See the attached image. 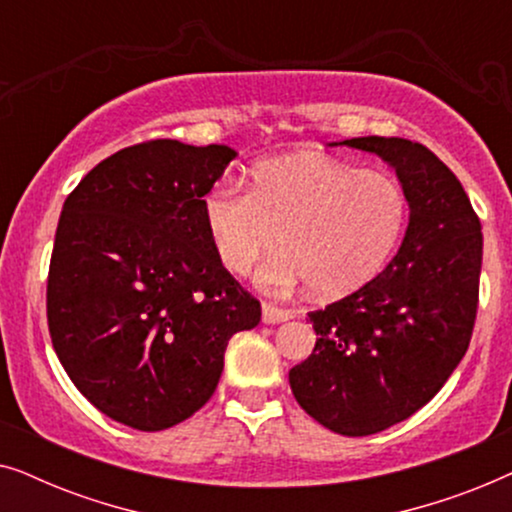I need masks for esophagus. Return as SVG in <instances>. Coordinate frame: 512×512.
<instances>
[{
    "instance_id": "1",
    "label": "esophagus",
    "mask_w": 512,
    "mask_h": 512,
    "mask_svg": "<svg viewBox=\"0 0 512 512\" xmlns=\"http://www.w3.org/2000/svg\"><path fill=\"white\" fill-rule=\"evenodd\" d=\"M261 314H263V324H282V321H289L293 317V312L282 310V307H275L270 303H263Z\"/></svg>"
}]
</instances>
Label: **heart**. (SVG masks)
Masks as SVG:
<instances>
[{
    "instance_id": "heart-1",
    "label": "heart",
    "mask_w": 512,
    "mask_h": 512,
    "mask_svg": "<svg viewBox=\"0 0 512 512\" xmlns=\"http://www.w3.org/2000/svg\"><path fill=\"white\" fill-rule=\"evenodd\" d=\"M408 200L387 172L359 170L321 153L254 167L251 188L219 179L202 198V219L221 265L247 275L279 242L286 249L256 272L270 293L314 286L340 298L366 286L394 254Z\"/></svg>"
}]
</instances>
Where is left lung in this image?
I'll return each instance as SVG.
<instances>
[{"mask_svg":"<svg viewBox=\"0 0 512 512\" xmlns=\"http://www.w3.org/2000/svg\"><path fill=\"white\" fill-rule=\"evenodd\" d=\"M331 146L375 153L394 167L410 219L380 275L307 314L317 345L289 370V384L326 429L370 436L415 415L464 359L478 312L482 233L464 186L426 146L401 137Z\"/></svg>","mask_w":512,"mask_h":512,"instance_id":"obj_1","label":"left lung"}]
</instances>
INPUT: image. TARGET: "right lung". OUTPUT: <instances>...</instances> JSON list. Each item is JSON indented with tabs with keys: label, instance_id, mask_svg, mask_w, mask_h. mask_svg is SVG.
I'll list each match as a JSON object with an SVG mask.
<instances>
[{
	"label": "right lung",
	"instance_id": "right-lung-1",
	"mask_svg": "<svg viewBox=\"0 0 512 512\" xmlns=\"http://www.w3.org/2000/svg\"><path fill=\"white\" fill-rule=\"evenodd\" d=\"M235 156L177 139L128 146L62 205L48 331L69 380L114 422H184L212 398L228 340L261 321L202 219V198Z\"/></svg>",
	"mask_w": 512,
	"mask_h": 512
}]
</instances>
